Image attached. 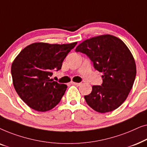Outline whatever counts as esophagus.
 Wrapping results in <instances>:
<instances>
[{
  "mask_svg": "<svg viewBox=\"0 0 147 147\" xmlns=\"http://www.w3.org/2000/svg\"><path fill=\"white\" fill-rule=\"evenodd\" d=\"M71 84H73V85H75V86H80L81 85V83H76V82H71Z\"/></svg>",
  "mask_w": 147,
  "mask_h": 147,
  "instance_id": "esophagus-1",
  "label": "esophagus"
}]
</instances>
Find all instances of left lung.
<instances>
[{
  "label": "left lung",
  "mask_w": 147,
  "mask_h": 147,
  "mask_svg": "<svg viewBox=\"0 0 147 147\" xmlns=\"http://www.w3.org/2000/svg\"><path fill=\"white\" fill-rule=\"evenodd\" d=\"M76 52L86 54L94 67L102 72V84L92 86L85 96L86 102L100 113L113 111L128 97L136 78L134 59L125 43L111 35L86 39L76 47Z\"/></svg>",
  "instance_id": "1"
}]
</instances>
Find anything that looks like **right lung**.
Here are the masks:
<instances>
[{
    "label": "right lung",
    "instance_id": "right-lung-1",
    "mask_svg": "<svg viewBox=\"0 0 147 147\" xmlns=\"http://www.w3.org/2000/svg\"><path fill=\"white\" fill-rule=\"evenodd\" d=\"M76 44L34 43L16 57L11 65L14 88L32 109L46 112L59 103L67 86L50 77L54 70L61 69L64 59Z\"/></svg>",
    "mask_w": 147,
    "mask_h": 147
}]
</instances>
